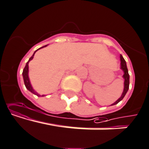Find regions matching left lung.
Instances as JSON below:
<instances>
[{
	"instance_id": "left-lung-1",
	"label": "left lung",
	"mask_w": 149,
	"mask_h": 149,
	"mask_svg": "<svg viewBox=\"0 0 149 149\" xmlns=\"http://www.w3.org/2000/svg\"><path fill=\"white\" fill-rule=\"evenodd\" d=\"M120 61H121V69L124 72V74H123V78H124V91L122 92V94L120 97V98H118V100H116L114 103L111 104V105H115V104H118L119 102H121V100L124 99V97H125L126 93H127L129 90V86H130V75H129L128 72V69H127V63H126L125 60L123 58V56H120Z\"/></svg>"
}]
</instances>
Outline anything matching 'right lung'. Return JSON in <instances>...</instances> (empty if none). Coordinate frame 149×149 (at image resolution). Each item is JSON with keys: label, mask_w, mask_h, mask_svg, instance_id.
Returning <instances> with one entry per match:
<instances>
[{"label": "right lung", "mask_w": 149, "mask_h": 149, "mask_svg": "<svg viewBox=\"0 0 149 149\" xmlns=\"http://www.w3.org/2000/svg\"><path fill=\"white\" fill-rule=\"evenodd\" d=\"M47 45H45V46L40 47L39 49H41V48H43V47H47ZM39 49H36V50L34 52V53L33 54V56L30 58L29 60H28V61L26 63V65H25V68H24L23 72H22V77H23L24 83H25V87H26V88L28 89L29 91H31V93H33V94L36 95V96H38V97H41V95L39 94V93H38L37 92H36V91L33 88V87H32V86H31V82H30L29 77H28V63H29L30 61H31L32 59L33 58V56H34L35 52H36L37 50H39ZM45 95H42V97H45Z\"/></svg>", "instance_id": "right-lung-1"}]
</instances>
